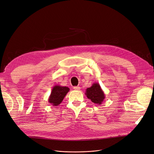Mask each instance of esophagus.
I'll list each match as a JSON object with an SVG mask.
<instances>
[{
    "instance_id": "1",
    "label": "esophagus",
    "mask_w": 154,
    "mask_h": 154,
    "mask_svg": "<svg viewBox=\"0 0 154 154\" xmlns=\"http://www.w3.org/2000/svg\"><path fill=\"white\" fill-rule=\"evenodd\" d=\"M74 89L75 91H79L80 89V87L79 86H75L74 87Z\"/></svg>"
}]
</instances>
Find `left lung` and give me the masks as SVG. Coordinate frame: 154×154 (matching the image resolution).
<instances>
[{
    "mask_svg": "<svg viewBox=\"0 0 154 154\" xmlns=\"http://www.w3.org/2000/svg\"><path fill=\"white\" fill-rule=\"evenodd\" d=\"M85 95L93 103L98 105H100L106 98V95L99 83H94L91 87L87 88Z\"/></svg>",
    "mask_w": 154,
    "mask_h": 154,
    "instance_id": "obj_1",
    "label": "left lung"
}]
</instances>
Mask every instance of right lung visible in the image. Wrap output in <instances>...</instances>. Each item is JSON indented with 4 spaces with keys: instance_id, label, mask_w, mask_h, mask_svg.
Returning <instances> with one entry per match:
<instances>
[{
    "instance_id": "1",
    "label": "right lung",
    "mask_w": 154,
    "mask_h": 154,
    "mask_svg": "<svg viewBox=\"0 0 154 154\" xmlns=\"http://www.w3.org/2000/svg\"><path fill=\"white\" fill-rule=\"evenodd\" d=\"M70 88L67 87L56 85L52 89L51 95L48 97V102L53 106H57L63 100L67 94L69 92Z\"/></svg>"
}]
</instances>
